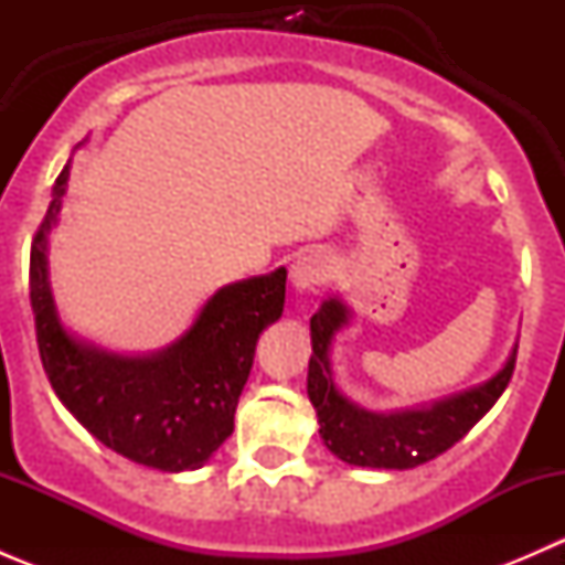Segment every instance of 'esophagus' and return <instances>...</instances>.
<instances>
[{
    "label": "esophagus",
    "mask_w": 565,
    "mask_h": 565,
    "mask_svg": "<svg viewBox=\"0 0 565 565\" xmlns=\"http://www.w3.org/2000/svg\"><path fill=\"white\" fill-rule=\"evenodd\" d=\"M289 276H292L295 289H300V292H315L317 287H322L324 278H328V262H324V256L319 250H303L292 262Z\"/></svg>",
    "instance_id": "34e87169"
}]
</instances>
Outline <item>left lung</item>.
<instances>
[{"mask_svg": "<svg viewBox=\"0 0 565 565\" xmlns=\"http://www.w3.org/2000/svg\"><path fill=\"white\" fill-rule=\"evenodd\" d=\"M350 311L339 298H330L311 317V361L309 391L319 418V437L324 446L347 465L383 467V470H409L424 461L440 457L492 409L500 393L511 383L516 363V350L505 361L503 372L489 383L443 398L431 407L402 409V413H369L335 391L330 377L328 350L335 330L347 324Z\"/></svg>", "mask_w": 565, "mask_h": 565, "instance_id": "1", "label": "left lung"}]
</instances>
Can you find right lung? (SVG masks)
Masks as SVG:
<instances>
[{"instance_id":"1","label":"right lung","mask_w":565,"mask_h":565,"mask_svg":"<svg viewBox=\"0 0 565 565\" xmlns=\"http://www.w3.org/2000/svg\"><path fill=\"white\" fill-rule=\"evenodd\" d=\"M71 169L56 177L30 259V300L45 377L106 448L156 470H196L235 429L256 339L284 311L287 270L218 289L180 341L147 358L108 355L71 339L49 289L45 246Z\"/></svg>"}]
</instances>
